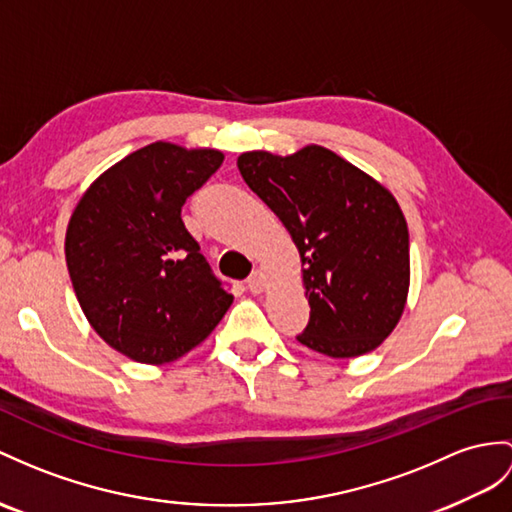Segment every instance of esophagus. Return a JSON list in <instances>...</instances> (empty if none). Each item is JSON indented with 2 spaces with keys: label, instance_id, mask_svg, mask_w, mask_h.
I'll return each mask as SVG.
<instances>
[{
  "label": "esophagus",
  "instance_id": "esophagus-1",
  "mask_svg": "<svg viewBox=\"0 0 512 512\" xmlns=\"http://www.w3.org/2000/svg\"><path fill=\"white\" fill-rule=\"evenodd\" d=\"M265 284H267L265 273L260 271V269H256V271L252 273V276H249V280H247V289L252 291V293H263Z\"/></svg>",
  "mask_w": 512,
  "mask_h": 512
}]
</instances>
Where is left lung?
<instances>
[{"instance_id": "obj_1", "label": "left lung", "mask_w": 512, "mask_h": 512, "mask_svg": "<svg viewBox=\"0 0 512 512\" xmlns=\"http://www.w3.org/2000/svg\"><path fill=\"white\" fill-rule=\"evenodd\" d=\"M236 165L302 256L310 319L297 341L332 358L376 350L400 321L410 282L395 197L319 145L286 158L247 152Z\"/></svg>"}]
</instances>
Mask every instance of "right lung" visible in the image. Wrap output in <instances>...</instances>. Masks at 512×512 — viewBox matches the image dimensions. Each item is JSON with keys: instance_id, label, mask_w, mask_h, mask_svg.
I'll use <instances>...</instances> for the list:
<instances>
[{"instance_id": "right-lung-1", "label": "right lung", "mask_w": 512, "mask_h": 512, "mask_svg": "<svg viewBox=\"0 0 512 512\" xmlns=\"http://www.w3.org/2000/svg\"><path fill=\"white\" fill-rule=\"evenodd\" d=\"M217 149L152 143L99 176L76 206L65 256L86 319L117 352L171 363L232 304L180 217L221 167Z\"/></svg>"}]
</instances>
